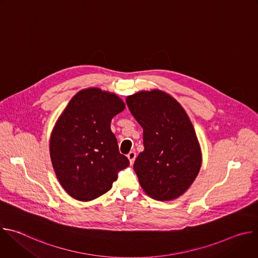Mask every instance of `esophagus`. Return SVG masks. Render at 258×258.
<instances>
[{
  "mask_svg": "<svg viewBox=\"0 0 258 258\" xmlns=\"http://www.w3.org/2000/svg\"><path fill=\"white\" fill-rule=\"evenodd\" d=\"M127 158H128V160H130V163L133 164L134 161H135V159H136V152H135V151H131V152L127 154Z\"/></svg>",
  "mask_w": 258,
  "mask_h": 258,
  "instance_id": "obj_1",
  "label": "esophagus"
}]
</instances>
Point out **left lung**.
<instances>
[{"instance_id": "left-lung-1", "label": "left lung", "mask_w": 258, "mask_h": 258, "mask_svg": "<svg viewBox=\"0 0 258 258\" xmlns=\"http://www.w3.org/2000/svg\"><path fill=\"white\" fill-rule=\"evenodd\" d=\"M126 104L143 127L144 151L134 163L142 189L159 201L178 198L194 182L202 163L200 144L187 112L160 90L127 96Z\"/></svg>"}]
</instances>
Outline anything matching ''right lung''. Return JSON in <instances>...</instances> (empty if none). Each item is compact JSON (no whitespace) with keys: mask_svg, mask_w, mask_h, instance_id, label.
I'll use <instances>...</instances> for the list:
<instances>
[{"mask_svg":"<svg viewBox=\"0 0 258 258\" xmlns=\"http://www.w3.org/2000/svg\"><path fill=\"white\" fill-rule=\"evenodd\" d=\"M114 93L89 88L72 97L57 119L50 138V156L62 188L79 201L105 194L130 165L119 153L110 128L112 118L124 110Z\"/></svg>","mask_w":258,"mask_h":258,"instance_id":"right-lung-1","label":"right lung"}]
</instances>
